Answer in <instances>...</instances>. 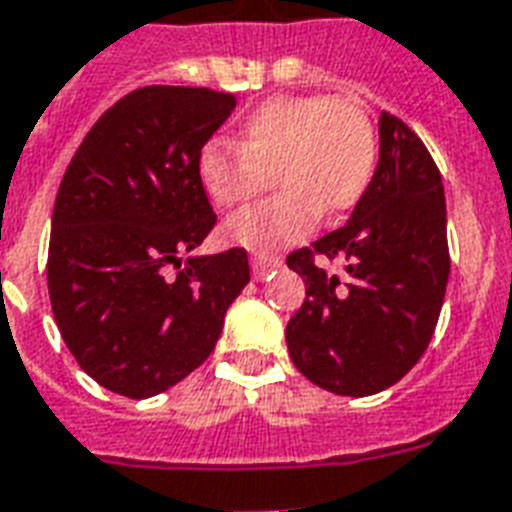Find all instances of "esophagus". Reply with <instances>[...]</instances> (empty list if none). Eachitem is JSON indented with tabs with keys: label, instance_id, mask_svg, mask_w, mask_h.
Wrapping results in <instances>:
<instances>
[{
	"label": "esophagus",
	"instance_id": "obj_1",
	"mask_svg": "<svg viewBox=\"0 0 512 512\" xmlns=\"http://www.w3.org/2000/svg\"><path fill=\"white\" fill-rule=\"evenodd\" d=\"M277 267H283V261L277 259V256H264V253H256V256H251L253 280H264V277H267L269 272Z\"/></svg>",
	"mask_w": 512,
	"mask_h": 512
}]
</instances>
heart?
Instances as JSON below:
<instances>
[{
  "mask_svg": "<svg viewBox=\"0 0 512 512\" xmlns=\"http://www.w3.org/2000/svg\"><path fill=\"white\" fill-rule=\"evenodd\" d=\"M374 168V122L358 104L326 95H275L243 117L235 146L213 141L197 154L202 189L221 211L261 192L264 173L280 189L229 219V240L253 251L296 243L320 211H352Z\"/></svg>",
  "mask_w": 512,
  "mask_h": 512,
  "instance_id": "1",
  "label": "heart"
}]
</instances>
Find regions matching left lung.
I'll return each instance as SVG.
<instances>
[{"label": "left lung", "mask_w": 512, "mask_h": 512, "mask_svg": "<svg viewBox=\"0 0 512 512\" xmlns=\"http://www.w3.org/2000/svg\"><path fill=\"white\" fill-rule=\"evenodd\" d=\"M315 252L342 258L345 275L315 268ZM288 267L307 299L285 342L310 382L366 398L422 358L449 283L446 200L433 157L398 117H379V162L350 221L291 253Z\"/></svg>", "instance_id": "8db88e82"}]
</instances>
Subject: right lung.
<instances>
[{
  "label": "right lung",
  "instance_id": "right-lung-1",
  "mask_svg": "<svg viewBox=\"0 0 512 512\" xmlns=\"http://www.w3.org/2000/svg\"><path fill=\"white\" fill-rule=\"evenodd\" d=\"M235 106V95L205 87L133 90L63 173L50 304L82 371L117 395L152 398L202 366L251 280L243 248L194 253L216 224L197 154Z\"/></svg>",
  "mask_w": 512,
  "mask_h": 512
}]
</instances>
